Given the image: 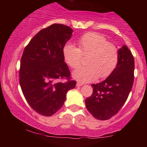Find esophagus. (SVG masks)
<instances>
[{"instance_id": "esophagus-1", "label": "esophagus", "mask_w": 147, "mask_h": 147, "mask_svg": "<svg viewBox=\"0 0 147 147\" xmlns=\"http://www.w3.org/2000/svg\"><path fill=\"white\" fill-rule=\"evenodd\" d=\"M82 85H83V84L81 83V82H77V84H76L77 86H82Z\"/></svg>"}]
</instances>
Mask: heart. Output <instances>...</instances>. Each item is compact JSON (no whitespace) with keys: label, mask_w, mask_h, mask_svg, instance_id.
I'll list each match as a JSON object with an SVG mask.
<instances>
[{"label":"heart","mask_w":147,"mask_h":147,"mask_svg":"<svg viewBox=\"0 0 147 147\" xmlns=\"http://www.w3.org/2000/svg\"><path fill=\"white\" fill-rule=\"evenodd\" d=\"M63 56L70 68L81 64L82 56L86 57L87 66L80 67L72 72V77L80 82H89L110 76L119 61L117 47L102 35L95 32L86 34L78 40V48L67 43L63 48Z\"/></svg>","instance_id":"b5f03b06"}]
</instances>
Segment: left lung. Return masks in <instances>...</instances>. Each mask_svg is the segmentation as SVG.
<instances>
[{
	"label": "left lung",
	"mask_w": 147,
	"mask_h": 147,
	"mask_svg": "<svg viewBox=\"0 0 147 147\" xmlns=\"http://www.w3.org/2000/svg\"><path fill=\"white\" fill-rule=\"evenodd\" d=\"M134 57L126 46L119 49L116 68L107 79L92 84V95L86 99V106L94 117L106 120L116 115L126 102L134 80Z\"/></svg>",
	"instance_id": "obj_1"
}]
</instances>
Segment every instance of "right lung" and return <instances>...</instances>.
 <instances>
[{"mask_svg":"<svg viewBox=\"0 0 147 147\" xmlns=\"http://www.w3.org/2000/svg\"><path fill=\"white\" fill-rule=\"evenodd\" d=\"M72 32L66 25L52 24L38 32L23 51L20 86L30 106L42 115L51 116L59 110L67 92L76 86L63 56ZM64 78L67 81L63 82Z\"/></svg>","mask_w":147,"mask_h":147,"instance_id":"right-lung-1","label":"right lung"}]
</instances>
